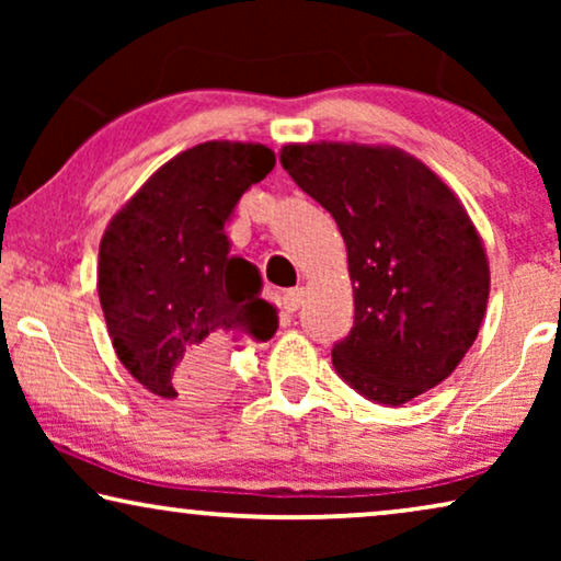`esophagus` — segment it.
<instances>
[{"mask_svg": "<svg viewBox=\"0 0 561 561\" xmlns=\"http://www.w3.org/2000/svg\"><path fill=\"white\" fill-rule=\"evenodd\" d=\"M304 296H306L304 288H290V290H286V294H283V309H286L288 313L298 311V306L304 304Z\"/></svg>", "mask_w": 561, "mask_h": 561, "instance_id": "1", "label": "esophagus"}]
</instances>
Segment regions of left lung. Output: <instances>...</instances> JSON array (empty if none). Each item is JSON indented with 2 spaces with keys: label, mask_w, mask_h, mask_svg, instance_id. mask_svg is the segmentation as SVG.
<instances>
[{
  "label": "left lung",
  "mask_w": 561,
  "mask_h": 561,
  "mask_svg": "<svg viewBox=\"0 0 561 561\" xmlns=\"http://www.w3.org/2000/svg\"><path fill=\"white\" fill-rule=\"evenodd\" d=\"M280 163L347 244L355 324L334 344L340 378L403 405L462 363L485 317L490 271L447 183L398 148L286 145Z\"/></svg>",
  "instance_id": "obj_1"
}]
</instances>
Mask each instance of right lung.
<instances>
[{
    "instance_id": "right-lung-1",
    "label": "right lung",
    "mask_w": 561,
    "mask_h": 561,
    "mask_svg": "<svg viewBox=\"0 0 561 561\" xmlns=\"http://www.w3.org/2000/svg\"><path fill=\"white\" fill-rule=\"evenodd\" d=\"M275 165L265 145L214 140L160 168L99 248V301L119 363L160 398L214 401L234 342L271 340L275 309L260 271L229 255L225 225Z\"/></svg>"
}]
</instances>
